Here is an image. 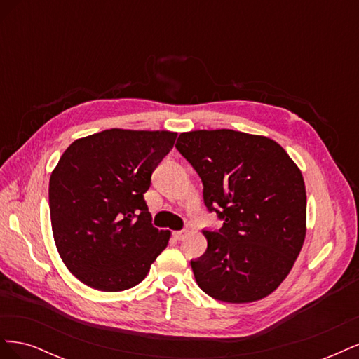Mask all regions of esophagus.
I'll return each mask as SVG.
<instances>
[{
	"instance_id": "1",
	"label": "esophagus",
	"mask_w": 359,
	"mask_h": 359,
	"mask_svg": "<svg viewBox=\"0 0 359 359\" xmlns=\"http://www.w3.org/2000/svg\"><path fill=\"white\" fill-rule=\"evenodd\" d=\"M189 235V232L187 231H177V232H173V238H175L177 241H182V240H186V236Z\"/></svg>"
}]
</instances>
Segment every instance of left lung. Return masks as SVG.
I'll use <instances>...</instances> for the list:
<instances>
[{
    "mask_svg": "<svg viewBox=\"0 0 359 359\" xmlns=\"http://www.w3.org/2000/svg\"><path fill=\"white\" fill-rule=\"evenodd\" d=\"M175 147L199 173L206 208L223 220L219 232H202L208 247L190 262L198 286L231 304L268 297L306 240L299 168L276 140L229 128L181 133Z\"/></svg>",
    "mask_w": 359,
    "mask_h": 359,
    "instance_id": "obj_1",
    "label": "left lung"
}]
</instances>
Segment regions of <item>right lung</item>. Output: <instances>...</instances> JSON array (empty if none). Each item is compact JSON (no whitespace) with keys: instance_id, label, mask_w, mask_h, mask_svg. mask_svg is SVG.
<instances>
[{"instance_id":"1","label":"right lung","mask_w":359,"mask_h":359,"mask_svg":"<svg viewBox=\"0 0 359 359\" xmlns=\"http://www.w3.org/2000/svg\"><path fill=\"white\" fill-rule=\"evenodd\" d=\"M168 130L111 128L64 151L49 180L52 233L64 265L83 285L119 292L139 285L168 247L144 193L175 144Z\"/></svg>"}]
</instances>
